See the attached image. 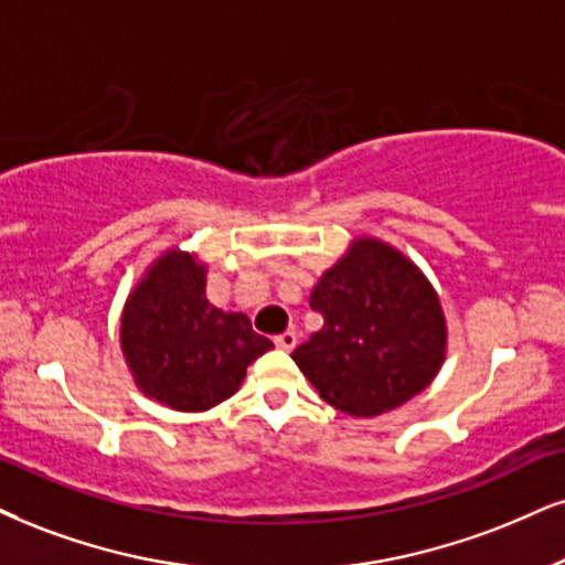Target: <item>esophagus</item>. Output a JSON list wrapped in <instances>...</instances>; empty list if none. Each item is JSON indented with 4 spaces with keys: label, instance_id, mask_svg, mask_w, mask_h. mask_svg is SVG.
Instances as JSON below:
<instances>
[{
    "label": "esophagus",
    "instance_id": "34e87169",
    "mask_svg": "<svg viewBox=\"0 0 565 565\" xmlns=\"http://www.w3.org/2000/svg\"><path fill=\"white\" fill-rule=\"evenodd\" d=\"M296 343H298V338H296V332H294V330L282 332V335H277V338H275V345L280 348V351H294Z\"/></svg>",
    "mask_w": 565,
    "mask_h": 565
}]
</instances>
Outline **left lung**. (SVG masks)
<instances>
[{"label":"left lung","instance_id":"obj_1","mask_svg":"<svg viewBox=\"0 0 565 565\" xmlns=\"http://www.w3.org/2000/svg\"><path fill=\"white\" fill-rule=\"evenodd\" d=\"M322 330L294 351L319 395L351 416H380L440 372L448 324L427 275L380 238H356L311 290Z\"/></svg>","mask_w":565,"mask_h":565}]
</instances>
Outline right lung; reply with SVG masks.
Instances as JSON below:
<instances>
[{
  "mask_svg": "<svg viewBox=\"0 0 565 565\" xmlns=\"http://www.w3.org/2000/svg\"><path fill=\"white\" fill-rule=\"evenodd\" d=\"M120 348L136 387L167 408L199 414L238 393L248 364L271 348L241 311L206 298V264L167 248L130 290Z\"/></svg>",
  "mask_w": 565,
  "mask_h": 565,
  "instance_id": "add662e5",
  "label": "right lung"
}]
</instances>
